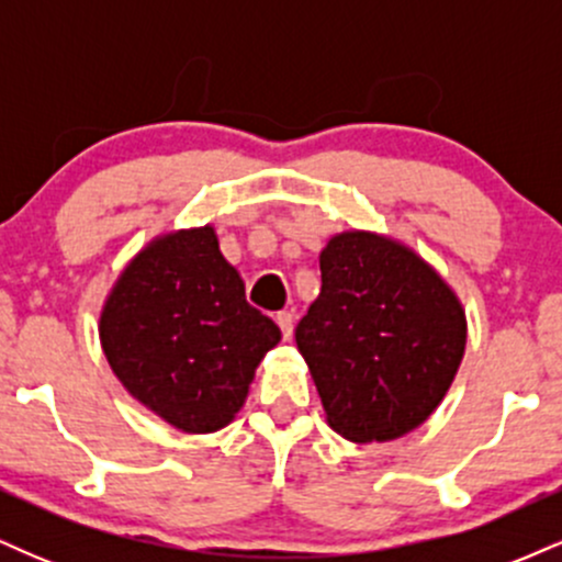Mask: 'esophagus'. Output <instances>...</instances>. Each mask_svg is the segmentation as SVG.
Instances as JSON below:
<instances>
[{"label":"esophagus","instance_id":"34e87169","mask_svg":"<svg viewBox=\"0 0 562 562\" xmlns=\"http://www.w3.org/2000/svg\"><path fill=\"white\" fill-rule=\"evenodd\" d=\"M274 322H277V325H280L282 338H285V340L293 338V314H290V312H280V314H277V317H274Z\"/></svg>","mask_w":562,"mask_h":562}]
</instances>
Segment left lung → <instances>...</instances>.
Wrapping results in <instances>:
<instances>
[{"mask_svg":"<svg viewBox=\"0 0 562 562\" xmlns=\"http://www.w3.org/2000/svg\"><path fill=\"white\" fill-rule=\"evenodd\" d=\"M322 290L295 327L327 423L348 441H393L430 417L462 362V303L415 250L340 232L319 254Z\"/></svg>","mask_w":562,"mask_h":562,"instance_id":"left-lung-1","label":"left lung"}]
</instances>
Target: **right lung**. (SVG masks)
<instances>
[{
    "label": "right lung",
    "mask_w": 562,
    "mask_h": 562,
    "mask_svg": "<svg viewBox=\"0 0 562 562\" xmlns=\"http://www.w3.org/2000/svg\"><path fill=\"white\" fill-rule=\"evenodd\" d=\"M280 327L245 301L214 227L179 229L139 250L100 314L108 364L147 409L184 434L235 420Z\"/></svg>",
    "instance_id": "obj_1"
}]
</instances>
